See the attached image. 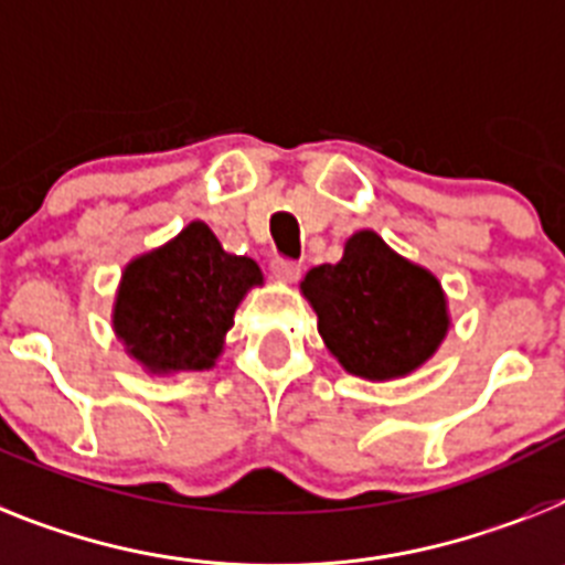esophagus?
Instances as JSON below:
<instances>
[{
  "label": "esophagus",
  "instance_id": "1",
  "mask_svg": "<svg viewBox=\"0 0 565 565\" xmlns=\"http://www.w3.org/2000/svg\"><path fill=\"white\" fill-rule=\"evenodd\" d=\"M269 269H273L275 281H281V284H296L298 278H301V264H296V260L275 258L273 264H269Z\"/></svg>",
  "mask_w": 565,
  "mask_h": 565
}]
</instances>
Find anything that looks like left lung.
Instances as JSON below:
<instances>
[{"label": "left lung", "mask_w": 565, "mask_h": 565, "mask_svg": "<svg viewBox=\"0 0 565 565\" xmlns=\"http://www.w3.org/2000/svg\"><path fill=\"white\" fill-rule=\"evenodd\" d=\"M301 296L330 355L367 382L411 376L451 330L443 281L373 230L353 232L339 264L312 267Z\"/></svg>", "instance_id": "obj_1"}]
</instances>
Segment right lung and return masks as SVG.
I'll return each mask as SVG.
<instances>
[{
	"label": "right lung",
	"mask_w": 565,
	"mask_h": 565,
	"mask_svg": "<svg viewBox=\"0 0 565 565\" xmlns=\"http://www.w3.org/2000/svg\"><path fill=\"white\" fill-rule=\"evenodd\" d=\"M264 287L253 258L230 255L203 221L122 267L111 330L149 376L210 371L246 292Z\"/></svg>",
	"instance_id": "add662e5"
}]
</instances>
